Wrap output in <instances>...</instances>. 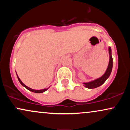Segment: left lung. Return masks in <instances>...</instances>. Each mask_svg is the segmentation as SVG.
Masks as SVG:
<instances>
[{
	"label": "left lung",
	"mask_w": 130,
	"mask_h": 130,
	"mask_svg": "<svg viewBox=\"0 0 130 130\" xmlns=\"http://www.w3.org/2000/svg\"><path fill=\"white\" fill-rule=\"evenodd\" d=\"M109 64L108 68H107L106 70L105 73L103 76H101L100 77L95 79L92 81L87 82V83H83L84 86L86 88L88 89H95L99 86L102 85L107 79L109 77L110 74L111 73L112 70V66H113V59L112 57V51H111V47H109Z\"/></svg>",
	"instance_id": "left-lung-1"
}]
</instances>
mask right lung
Segmentation results:
<instances>
[{
    "instance_id": "1",
    "label": "right lung",
    "mask_w": 130,
    "mask_h": 130,
    "mask_svg": "<svg viewBox=\"0 0 130 130\" xmlns=\"http://www.w3.org/2000/svg\"><path fill=\"white\" fill-rule=\"evenodd\" d=\"M16 75H17V74H16ZM17 77H18V80H19V83H21V84L22 86H24V87L25 88H26L27 89H28V90H29L31 91V92H34V93H43V92H45V91H46V90H47V89H49V88H47V89H41V90H34V89H31V88H30V87H27V86H26V85H25L24 84V83H22V82L21 81V80L19 78L18 76V75H17Z\"/></svg>"
}]
</instances>
